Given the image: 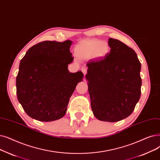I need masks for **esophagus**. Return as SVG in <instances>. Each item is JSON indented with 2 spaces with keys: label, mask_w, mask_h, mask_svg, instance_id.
<instances>
[{
  "label": "esophagus",
  "mask_w": 160,
  "mask_h": 160,
  "mask_svg": "<svg viewBox=\"0 0 160 160\" xmlns=\"http://www.w3.org/2000/svg\"><path fill=\"white\" fill-rule=\"evenodd\" d=\"M82 72H83V74H84V75L85 76L87 74V68L86 67H83L82 68Z\"/></svg>",
  "instance_id": "obj_1"
}]
</instances>
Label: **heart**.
I'll use <instances>...</instances> for the list:
<instances>
[{
	"mask_svg": "<svg viewBox=\"0 0 160 160\" xmlns=\"http://www.w3.org/2000/svg\"><path fill=\"white\" fill-rule=\"evenodd\" d=\"M110 51V47L105 41L90 39L83 41L76 47V52L79 56L84 58L93 56L102 58L107 56Z\"/></svg>",
	"mask_w": 160,
	"mask_h": 160,
	"instance_id": "b5f03b06",
	"label": "heart"
}]
</instances>
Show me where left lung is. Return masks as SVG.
I'll return each mask as SVG.
<instances>
[{
  "label": "left lung",
  "instance_id": "obj_1",
  "mask_svg": "<svg viewBox=\"0 0 160 160\" xmlns=\"http://www.w3.org/2000/svg\"><path fill=\"white\" fill-rule=\"evenodd\" d=\"M109 53L88 61V92L94 116L115 122L133 112L140 99L141 65L137 53L122 42L110 38Z\"/></svg>",
  "mask_w": 160,
  "mask_h": 160
}]
</instances>
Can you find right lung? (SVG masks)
I'll return each instance as SVG.
<instances>
[{"label":"right lung","mask_w":160,"mask_h":160,"mask_svg":"<svg viewBox=\"0 0 160 160\" xmlns=\"http://www.w3.org/2000/svg\"><path fill=\"white\" fill-rule=\"evenodd\" d=\"M71 40L43 41L26 52L16 77L18 99L27 114L42 122L57 120L66 114L69 99L83 73L69 72L74 58Z\"/></svg>","instance_id":"add662e5"}]
</instances>
